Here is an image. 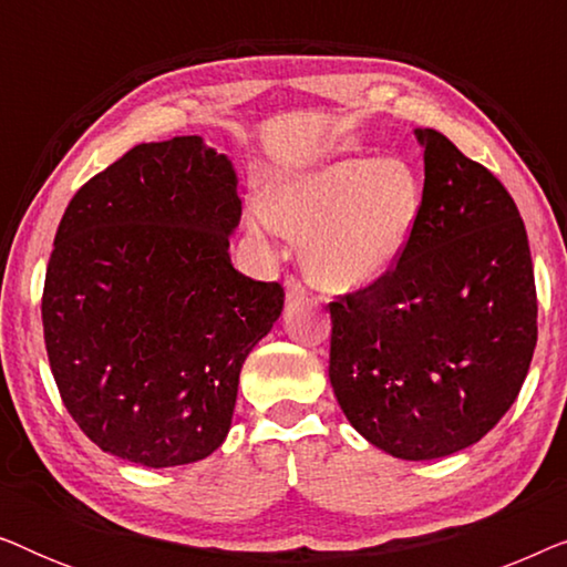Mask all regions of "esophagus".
I'll list each match as a JSON object with an SVG mask.
<instances>
[{"label": "esophagus", "mask_w": 567, "mask_h": 567, "mask_svg": "<svg viewBox=\"0 0 567 567\" xmlns=\"http://www.w3.org/2000/svg\"><path fill=\"white\" fill-rule=\"evenodd\" d=\"M309 291L305 289V284L297 281V278H289L286 281V305L289 307H307L309 305Z\"/></svg>", "instance_id": "34e87169"}]
</instances>
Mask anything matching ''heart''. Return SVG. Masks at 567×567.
Here are the masks:
<instances>
[{"instance_id":"b5f03b06","label":"heart","mask_w":567,"mask_h":567,"mask_svg":"<svg viewBox=\"0 0 567 567\" xmlns=\"http://www.w3.org/2000/svg\"><path fill=\"white\" fill-rule=\"evenodd\" d=\"M421 208L423 188L408 162L340 157L276 181L247 227L301 243V268L320 289L361 291L398 266Z\"/></svg>"}]
</instances>
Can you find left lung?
Returning <instances> with one entry per match:
<instances>
[{"label":"left lung","instance_id":"obj_1","mask_svg":"<svg viewBox=\"0 0 567 567\" xmlns=\"http://www.w3.org/2000/svg\"><path fill=\"white\" fill-rule=\"evenodd\" d=\"M417 227L390 274L330 305V384L348 423L398 460L477 444L514 405L537 346L529 239L498 177L415 128Z\"/></svg>","mask_w":567,"mask_h":567}]
</instances>
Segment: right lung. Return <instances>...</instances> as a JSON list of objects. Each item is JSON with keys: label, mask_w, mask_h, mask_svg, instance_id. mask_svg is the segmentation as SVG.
Returning <instances> with one entry per match:
<instances>
[{"label": "right lung", "mask_w": 567, "mask_h": 567, "mask_svg": "<svg viewBox=\"0 0 567 567\" xmlns=\"http://www.w3.org/2000/svg\"><path fill=\"white\" fill-rule=\"evenodd\" d=\"M239 216L235 165L200 136L134 146L66 206L45 351L69 415L103 452L159 470L227 439L243 363L284 309L281 284L231 266Z\"/></svg>", "instance_id": "add662e5"}]
</instances>
